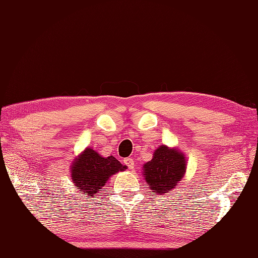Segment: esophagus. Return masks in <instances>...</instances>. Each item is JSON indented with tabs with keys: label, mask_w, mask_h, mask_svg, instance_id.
<instances>
[{
	"label": "esophagus",
	"mask_w": 258,
	"mask_h": 258,
	"mask_svg": "<svg viewBox=\"0 0 258 258\" xmlns=\"http://www.w3.org/2000/svg\"><path fill=\"white\" fill-rule=\"evenodd\" d=\"M123 163H124L125 165H127L129 169H135L136 165H135V160H134L133 158H125V159L123 160Z\"/></svg>",
	"instance_id": "esophagus-1"
}]
</instances>
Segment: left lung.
<instances>
[{"label":"left lung","instance_id":"obj_1","mask_svg":"<svg viewBox=\"0 0 258 258\" xmlns=\"http://www.w3.org/2000/svg\"><path fill=\"white\" fill-rule=\"evenodd\" d=\"M186 171V160L176 148L162 145L144 165V176L153 194H165L176 186Z\"/></svg>","mask_w":258,"mask_h":258}]
</instances>
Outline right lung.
Instances as JSON below:
<instances>
[{
    "label": "right lung",
    "mask_w": 258,
    "mask_h": 258,
    "mask_svg": "<svg viewBox=\"0 0 258 258\" xmlns=\"http://www.w3.org/2000/svg\"><path fill=\"white\" fill-rule=\"evenodd\" d=\"M127 168L113 156L103 157L92 148H86L75 158L71 166L73 183L84 192V196L93 197L103 191L108 179L118 172Z\"/></svg>",
    "instance_id": "add662e5"
}]
</instances>
